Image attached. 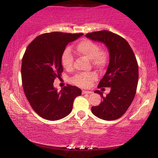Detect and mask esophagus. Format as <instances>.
Segmentation results:
<instances>
[{
  "instance_id": "obj_1",
  "label": "esophagus",
  "mask_w": 158,
  "mask_h": 158,
  "mask_svg": "<svg viewBox=\"0 0 158 158\" xmlns=\"http://www.w3.org/2000/svg\"><path fill=\"white\" fill-rule=\"evenodd\" d=\"M91 91H90V90H82V94H91Z\"/></svg>"
}]
</instances>
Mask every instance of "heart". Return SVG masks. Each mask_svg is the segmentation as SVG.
Wrapping results in <instances>:
<instances>
[{"mask_svg": "<svg viewBox=\"0 0 158 158\" xmlns=\"http://www.w3.org/2000/svg\"><path fill=\"white\" fill-rule=\"evenodd\" d=\"M77 55L89 60L92 65L98 69H103L106 65L108 62L107 53L104 50L100 49L98 44L90 40H83L80 42L76 46ZM74 57L72 52L67 48L63 52L61 57V63L63 68L67 70H71L73 68ZM97 77L94 72L81 73L75 75L73 77V83L77 86L86 88L90 85Z\"/></svg>", "mask_w": 158, "mask_h": 158, "instance_id": "b5f03b06", "label": "heart"}]
</instances>
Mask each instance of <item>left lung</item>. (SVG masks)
<instances>
[{
	"instance_id": "1",
	"label": "left lung",
	"mask_w": 158,
	"mask_h": 158,
	"mask_svg": "<svg viewBox=\"0 0 158 158\" xmlns=\"http://www.w3.org/2000/svg\"><path fill=\"white\" fill-rule=\"evenodd\" d=\"M86 37L103 42L109 51V64L98 88L110 87L106 96L96 90L103 101L92 106V113L103 120L117 119L124 115L135 98L139 79L137 59L127 40L113 32L103 30L85 34Z\"/></svg>"
}]
</instances>
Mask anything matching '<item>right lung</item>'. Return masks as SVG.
Instances as JSON below:
<instances>
[{
  "label": "right lung",
  "mask_w": 158,
  "mask_h": 158,
  "mask_svg": "<svg viewBox=\"0 0 158 158\" xmlns=\"http://www.w3.org/2000/svg\"><path fill=\"white\" fill-rule=\"evenodd\" d=\"M82 35L57 31L43 34L26 49L21 63L23 91L34 111L44 119L65 117L72 111L74 99L81 95L79 88L70 85L57 91L53 83L61 77V57L66 46Z\"/></svg>",
  "instance_id": "obj_1"
}]
</instances>
